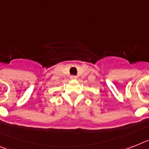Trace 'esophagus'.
<instances>
[{
  "label": "esophagus",
  "instance_id": "1",
  "mask_svg": "<svg viewBox=\"0 0 149 149\" xmlns=\"http://www.w3.org/2000/svg\"><path fill=\"white\" fill-rule=\"evenodd\" d=\"M70 79H76V76H70Z\"/></svg>",
  "mask_w": 149,
  "mask_h": 149
}]
</instances>
